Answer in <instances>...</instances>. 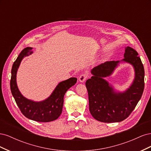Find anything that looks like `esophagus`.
<instances>
[{
  "mask_svg": "<svg viewBox=\"0 0 151 151\" xmlns=\"http://www.w3.org/2000/svg\"><path fill=\"white\" fill-rule=\"evenodd\" d=\"M87 78H88V75L86 74H83L79 76V80L81 83H84V82L87 79Z\"/></svg>",
  "mask_w": 151,
  "mask_h": 151,
  "instance_id": "esophagus-1",
  "label": "esophagus"
}]
</instances>
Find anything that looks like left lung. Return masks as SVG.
<instances>
[{
  "instance_id": "1",
  "label": "left lung",
  "mask_w": 151,
  "mask_h": 151,
  "mask_svg": "<svg viewBox=\"0 0 151 151\" xmlns=\"http://www.w3.org/2000/svg\"><path fill=\"white\" fill-rule=\"evenodd\" d=\"M123 61L134 66L135 77L133 83L124 93H115L103 77L111 74L119 61H109L93 68V76L87 80L89 111L99 122H120L129 117L140 99L144 89V68L139 54L127 47Z\"/></svg>"
}]
</instances>
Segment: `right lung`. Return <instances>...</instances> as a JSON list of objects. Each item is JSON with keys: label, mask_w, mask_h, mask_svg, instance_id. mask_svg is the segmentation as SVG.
Segmentation results:
<instances>
[{"label": "right lung", "mask_w": 151, "mask_h": 151, "mask_svg": "<svg viewBox=\"0 0 151 151\" xmlns=\"http://www.w3.org/2000/svg\"><path fill=\"white\" fill-rule=\"evenodd\" d=\"M33 48L27 47L19 55L14 62L11 70L10 86L11 93L21 113L30 120L39 122H49L57 120L62 111L63 98L66 91L77 82V78H71L59 83L50 96L41 102H35L24 98L16 84V73L22 58L33 53Z\"/></svg>", "instance_id": "right-lung-1"}]
</instances>
